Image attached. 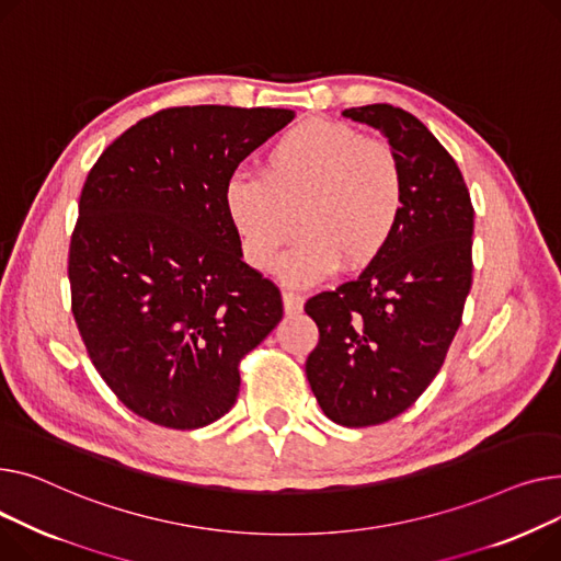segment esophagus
<instances>
[{"instance_id": "1", "label": "esophagus", "mask_w": 561, "mask_h": 561, "mask_svg": "<svg viewBox=\"0 0 561 561\" xmlns=\"http://www.w3.org/2000/svg\"><path fill=\"white\" fill-rule=\"evenodd\" d=\"M283 306H285L287 314H296L304 308V296L299 291H294V289H285L283 291Z\"/></svg>"}]
</instances>
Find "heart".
Here are the masks:
<instances>
[{"label":"heart","instance_id":"obj_1","mask_svg":"<svg viewBox=\"0 0 561 561\" xmlns=\"http://www.w3.org/2000/svg\"><path fill=\"white\" fill-rule=\"evenodd\" d=\"M408 202L399 151L344 122L312 117L287 128L267 149L260 179L236 176L224 204L251 267L267 272L280 249L291 285H310L340 265L359 272L397 236Z\"/></svg>","mask_w":561,"mask_h":561}]
</instances>
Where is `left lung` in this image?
<instances>
[{
  "label": "left lung",
  "instance_id": "8db88e82",
  "mask_svg": "<svg viewBox=\"0 0 561 561\" xmlns=\"http://www.w3.org/2000/svg\"><path fill=\"white\" fill-rule=\"evenodd\" d=\"M344 115L380 128L408 176L385 253L306 301L319 328L306 359L314 397L328 419L367 427L414 405L444 365L473 280V204L453 156L412 113L371 104Z\"/></svg>",
  "mask_w": 561,
  "mask_h": 561
}]
</instances>
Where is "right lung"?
I'll list each match as a JSON object with an SVG mask.
<instances>
[{"label": "right lung", "instance_id": "add662e5", "mask_svg": "<svg viewBox=\"0 0 561 561\" xmlns=\"http://www.w3.org/2000/svg\"><path fill=\"white\" fill-rule=\"evenodd\" d=\"M291 119L287 108H162L88 172L68 257L72 314L99 376L156 425L224 416L242 357L283 317L276 283L242 260L224 192Z\"/></svg>", "mask_w": 561, "mask_h": 561}]
</instances>
